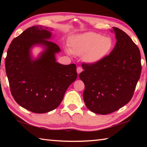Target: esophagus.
<instances>
[{
	"instance_id": "esophagus-1",
	"label": "esophagus",
	"mask_w": 147,
	"mask_h": 147,
	"mask_svg": "<svg viewBox=\"0 0 147 147\" xmlns=\"http://www.w3.org/2000/svg\"><path fill=\"white\" fill-rule=\"evenodd\" d=\"M76 71H77V73L79 74L82 71H83V69H82V67H77Z\"/></svg>"
}]
</instances>
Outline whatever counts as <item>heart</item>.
Segmentation results:
<instances>
[{"label": "heart", "mask_w": 147, "mask_h": 147, "mask_svg": "<svg viewBox=\"0 0 147 147\" xmlns=\"http://www.w3.org/2000/svg\"><path fill=\"white\" fill-rule=\"evenodd\" d=\"M71 52L74 55L84 56L88 63L101 61L113 47L112 39L94 32L80 35L71 41Z\"/></svg>", "instance_id": "obj_1"}]
</instances>
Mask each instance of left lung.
Masks as SVG:
<instances>
[{
	"label": "left lung",
	"instance_id": "8db88e82",
	"mask_svg": "<svg viewBox=\"0 0 147 147\" xmlns=\"http://www.w3.org/2000/svg\"><path fill=\"white\" fill-rule=\"evenodd\" d=\"M117 43L113 51L96 63H82L79 74L85 89L87 108L101 115L113 113L128 104L141 73V54L125 32L116 27Z\"/></svg>",
	"mask_w": 147,
	"mask_h": 147
}]
</instances>
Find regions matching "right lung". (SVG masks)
Returning <instances> with one entry per match:
<instances>
[{
    "instance_id": "right-lung-1",
    "label": "right lung",
    "mask_w": 147,
    "mask_h": 147,
    "mask_svg": "<svg viewBox=\"0 0 147 147\" xmlns=\"http://www.w3.org/2000/svg\"><path fill=\"white\" fill-rule=\"evenodd\" d=\"M51 33L43 26L27 28L9 45L5 67L11 93L16 102L32 112L44 113L56 109L63 100L69 86L77 78L75 64L56 61L58 45L47 39ZM43 44L46 51L36 61L29 50Z\"/></svg>"
}]
</instances>
